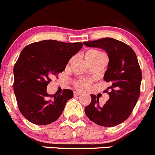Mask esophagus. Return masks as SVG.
I'll use <instances>...</instances> for the list:
<instances>
[{
  "mask_svg": "<svg viewBox=\"0 0 155 155\" xmlns=\"http://www.w3.org/2000/svg\"><path fill=\"white\" fill-rule=\"evenodd\" d=\"M80 95H81V93H79V92H74V96L75 97L79 96H80Z\"/></svg>",
  "mask_w": 155,
  "mask_h": 155,
  "instance_id": "esophagus-1",
  "label": "esophagus"
}]
</instances>
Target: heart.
<instances>
[{
  "label": "heart",
  "instance_id": "obj_1",
  "mask_svg": "<svg viewBox=\"0 0 155 155\" xmlns=\"http://www.w3.org/2000/svg\"><path fill=\"white\" fill-rule=\"evenodd\" d=\"M85 59L88 64L91 63V62H98V61L107 60L106 55L101 51L96 50V49H91V50L87 51L85 53ZM91 84V81L86 79H79L74 82L75 87L79 91H86V90L89 89Z\"/></svg>",
  "mask_w": 155,
  "mask_h": 155
}]
</instances>
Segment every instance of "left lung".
Returning a JSON list of instances; mask_svg holds the SVG:
<instances>
[{"instance_id": "obj_1", "label": "left lung", "mask_w": 155, "mask_h": 155, "mask_svg": "<svg viewBox=\"0 0 155 155\" xmlns=\"http://www.w3.org/2000/svg\"><path fill=\"white\" fill-rule=\"evenodd\" d=\"M84 44L87 47L101 48L107 53L109 64L104 80L111 84L105 91L110 96L106 104L101 107L99 99L92 94L91 102L84 112L96 124L115 127L130 117L140 96L142 73L137 56L130 45L110 37Z\"/></svg>"}]
</instances>
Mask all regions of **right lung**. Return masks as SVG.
I'll use <instances>...</instances> for the list:
<instances>
[{
    "mask_svg": "<svg viewBox=\"0 0 155 155\" xmlns=\"http://www.w3.org/2000/svg\"><path fill=\"white\" fill-rule=\"evenodd\" d=\"M81 42L67 43L47 40L26 45L14 66V92L22 115L31 123L47 125L55 121L74 92L49 95L47 86L62 72L69 59L82 47Z\"/></svg>",
    "mask_w": 155,
    "mask_h": 155,
    "instance_id": "add662e5",
    "label": "right lung"
}]
</instances>
